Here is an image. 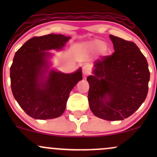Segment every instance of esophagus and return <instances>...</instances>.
Returning a JSON list of instances; mask_svg holds the SVG:
<instances>
[{"mask_svg": "<svg viewBox=\"0 0 157 157\" xmlns=\"http://www.w3.org/2000/svg\"><path fill=\"white\" fill-rule=\"evenodd\" d=\"M90 71H91V68H90V66L89 65H84L83 67H82V73L85 75H87L90 73Z\"/></svg>", "mask_w": 157, "mask_h": 157, "instance_id": "1", "label": "esophagus"}]
</instances>
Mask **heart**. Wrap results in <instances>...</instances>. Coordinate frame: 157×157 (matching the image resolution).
I'll return each instance as SVG.
<instances>
[{"label":"heart","instance_id":"b5f03b06","mask_svg":"<svg viewBox=\"0 0 157 157\" xmlns=\"http://www.w3.org/2000/svg\"><path fill=\"white\" fill-rule=\"evenodd\" d=\"M105 44L104 42H102L101 40H93L92 42L89 43V47L91 48L92 51L95 52H100L102 51L105 48Z\"/></svg>","mask_w":157,"mask_h":157}]
</instances>
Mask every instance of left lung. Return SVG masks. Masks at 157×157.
<instances>
[{"label": "left lung", "instance_id": "8db88e82", "mask_svg": "<svg viewBox=\"0 0 157 157\" xmlns=\"http://www.w3.org/2000/svg\"><path fill=\"white\" fill-rule=\"evenodd\" d=\"M114 52L97 60L87 77L89 107L109 121L132 115L146 98L150 71L145 56L131 41L110 35Z\"/></svg>", "mask_w": 157, "mask_h": 157}]
</instances>
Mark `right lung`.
Segmentation results:
<instances>
[{"mask_svg":"<svg viewBox=\"0 0 157 157\" xmlns=\"http://www.w3.org/2000/svg\"><path fill=\"white\" fill-rule=\"evenodd\" d=\"M71 37L49 34L34 37L16 52L10 67L11 89L29 116L49 120L61 116L71 90L82 80L80 68L72 74L49 70L48 50H60Z\"/></svg>","mask_w":157,"mask_h":157,"instance_id":"obj_1","label":"right lung"}]
</instances>
